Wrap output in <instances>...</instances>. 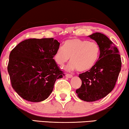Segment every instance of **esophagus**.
<instances>
[{
    "label": "esophagus",
    "instance_id": "obj_1",
    "mask_svg": "<svg viewBox=\"0 0 129 129\" xmlns=\"http://www.w3.org/2000/svg\"><path fill=\"white\" fill-rule=\"evenodd\" d=\"M66 77H68V78H72V77H73V76H72V75H71V74H66Z\"/></svg>",
    "mask_w": 129,
    "mask_h": 129
}]
</instances>
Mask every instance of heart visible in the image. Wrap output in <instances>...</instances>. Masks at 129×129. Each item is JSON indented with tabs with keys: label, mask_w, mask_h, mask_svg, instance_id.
Instances as JSON below:
<instances>
[{
	"label": "heart",
	"mask_w": 129,
	"mask_h": 129,
	"mask_svg": "<svg viewBox=\"0 0 129 129\" xmlns=\"http://www.w3.org/2000/svg\"><path fill=\"white\" fill-rule=\"evenodd\" d=\"M100 47L96 42L72 39L65 41L64 47H59L54 55V60L61 67L70 60L67 67L69 71L77 70L79 72L89 70L97 62Z\"/></svg>",
	"instance_id": "b5f03b06"
}]
</instances>
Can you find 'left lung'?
<instances>
[{
    "label": "left lung",
    "instance_id": "8db88e82",
    "mask_svg": "<svg viewBox=\"0 0 129 129\" xmlns=\"http://www.w3.org/2000/svg\"><path fill=\"white\" fill-rule=\"evenodd\" d=\"M88 37L99 45L100 55L90 70L79 74L82 85L76 93L81 100L94 102L103 98L113 89L121 61L118 49L105 34L95 33Z\"/></svg>",
    "mask_w": 129,
    "mask_h": 129
}]
</instances>
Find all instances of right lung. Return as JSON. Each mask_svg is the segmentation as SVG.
<instances>
[{"mask_svg":"<svg viewBox=\"0 0 129 129\" xmlns=\"http://www.w3.org/2000/svg\"><path fill=\"white\" fill-rule=\"evenodd\" d=\"M59 44L53 38L30 39L12 50L8 73L13 88L23 99L32 102L46 100L55 81L64 76L53 59Z\"/></svg>","mask_w":129,"mask_h":129,"instance_id":"right-lung-1","label":"right lung"}]
</instances>
